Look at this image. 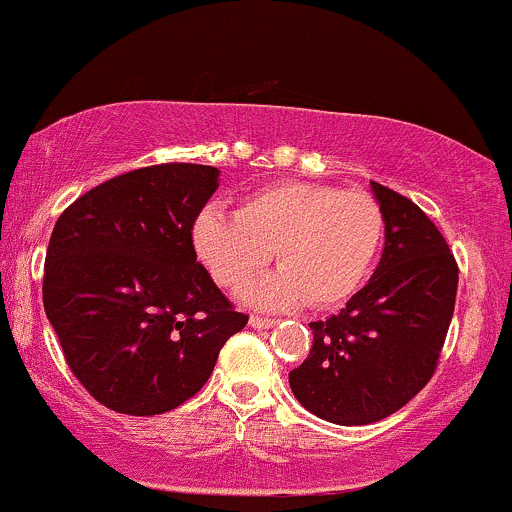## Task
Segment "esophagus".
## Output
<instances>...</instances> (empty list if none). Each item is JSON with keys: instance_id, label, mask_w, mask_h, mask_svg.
<instances>
[{"instance_id": "1", "label": "esophagus", "mask_w": 512, "mask_h": 512, "mask_svg": "<svg viewBox=\"0 0 512 512\" xmlns=\"http://www.w3.org/2000/svg\"><path fill=\"white\" fill-rule=\"evenodd\" d=\"M250 325L255 330H267V328H272V325H277V320L274 318H260V316H252L250 318Z\"/></svg>"}]
</instances>
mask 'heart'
Masks as SVG:
<instances>
[{"label": "heart", "instance_id": "obj_1", "mask_svg": "<svg viewBox=\"0 0 512 512\" xmlns=\"http://www.w3.org/2000/svg\"><path fill=\"white\" fill-rule=\"evenodd\" d=\"M192 235L201 262L228 289L255 277L274 252L277 272L240 291L250 306L286 311L308 301L313 308H335L372 272L384 213L362 189L289 179L247 196L238 216L201 211Z\"/></svg>", "mask_w": 512, "mask_h": 512}]
</instances>
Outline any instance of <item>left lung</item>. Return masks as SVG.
<instances>
[{"instance_id":"left-lung-1","label":"left lung","mask_w":512,"mask_h":512,"mask_svg":"<svg viewBox=\"0 0 512 512\" xmlns=\"http://www.w3.org/2000/svg\"><path fill=\"white\" fill-rule=\"evenodd\" d=\"M384 252L340 313L311 323L313 347L289 386L306 411L335 425L389 418L437 367L459 269L435 223L406 196L372 182Z\"/></svg>"}]
</instances>
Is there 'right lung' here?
<instances>
[{
    "label": "right lung",
    "mask_w": 512,
    "mask_h": 512,
    "mask_svg": "<svg viewBox=\"0 0 512 512\" xmlns=\"http://www.w3.org/2000/svg\"><path fill=\"white\" fill-rule=\"evenodd\" d=\"M218 174L189 162L119 174L55 223L43 306L67 367L111 411L182 406L247 325L196 262L192 243Z\"/></svg>",
    "instance_id": "right-lung-1"
}]
</instances>
